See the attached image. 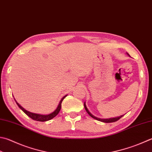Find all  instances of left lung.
Listing matches in <instances>:
<instances>
[{
    "instance_id": "1",
    "label": "left lung",
    "mask_w": 152,
    "mask_h": 152,
    "mask_svg": "<svg viewBox=\"0 0 152 152\" xmlns=\"http://www.w3.org/2000/svg\"><path fill=\"white\" fill-rule=\"evenodd\" d=\"M84 107H85V110H86V111H87V113L89 114V116H91V117H92V118H94V119H96V120H97V121H101V122H106V123H110V122H116V121H118V120L120 119V118H121L122 117L124 116V115H122V116H119V117H116V118H109V119H101V118H96V117H95L94 116H93L92 114H91L89 111H88V110L87 109V107H86V105H85V103L84 104Z\"/></svg>"
}]
</instances>
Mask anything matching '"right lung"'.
I'll use <instances>...</instances> for the list:
<instances>
[{
  "label": "right lung",
  "mask_w": 152,
  "mask_h": 152,
  "mask_svg": "<svg viewBox=\"0 0 152 152\" xmlns=\"http://www.w3.org/2000/svg\"><path fill=\"white\" fill-rule=\"evenodd\" d=\"M67 96V95L64 96L63 98L61 99V101L59 102V104L58 105V108H57V109L53 112L51 114H48V115H42V114H34V113H30V112L26 110H25L24 108L22 107L20 105L18 102H16V101L15 99V101L16 102V104H18V106L19 107V108H20V109L24 112V113L26 114V115H28V116L30 117V118H31V119L34 120V121H39V122H45V121H50V120L52 119L53 118H54V117L56 116L57 115H58V113H59L60 110H61V102L63 101V100H64L65 97Z\"/></svg>",
  "instance_id": "1"
}]
</instances>
